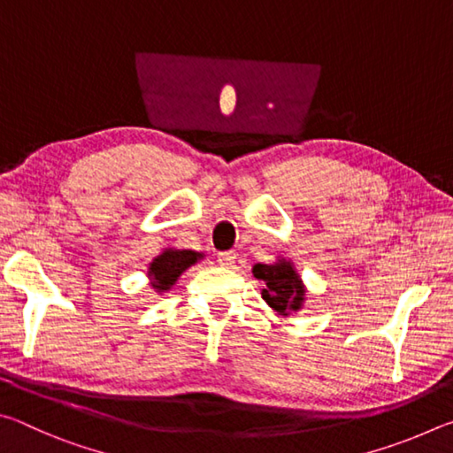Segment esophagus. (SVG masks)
Returning a JSON list of instances; mask_svg holds the SVG:
<instances>
[{
  "mask_svg": "<svg viewBox=\"0 0 453 453\" xmlns=\"http://www.w3.org/2000/svg\"><path fill=\"white\" fill-rule=\"evenodd\" d=\"M218 264L224 265V267H232L235 264V254H234V251H219Z\"/></svg>",
  "mask_w": 453,
  "mask_h": 453,
  "instance_id": "34e87169",
  "label": "esophagus"
}]
</instances>
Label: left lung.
Here are the masks:
<instances>
[{
    "label": "left lung",
    "mask_w": 453,
    "mask_h": 453,
    "mask_svg": "<svg viewBox=\"0 0 453 453\" xmlns=\"http://www.w3.org/2000/svg\"><path fill=\"white\" fill-rule=\"evenodd\" d=\"M251 273L256 280L265 283L262 297L280 316H289L291 311H300L303 308L305 286L294 264L288 259L280 257L273 264H256Z\"/></svg>",
    "instance_id": "obj_1"
}]
</instances>
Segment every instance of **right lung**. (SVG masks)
I'll use <instances>...</instances> for the list:
<instances>
[{
	"label": "right lung",
	"mask_w": 453,
	"mask_h": 453,
	"mask_svg": "<svg viewBox=\"0 0 453 453\" xmlns=\"http://www.w3.org/2000/svg\"><path fill=\"white\" fill-rule=\"evenodd\" d=\"M203 254L191 250H164L157 257H153V262L148 267V278L151 280V288L162 294V291H170L180 275L197 264Z\"/></svg>",
	"instance_id": "right-lung-1"
}]
</instances>
